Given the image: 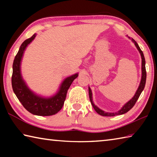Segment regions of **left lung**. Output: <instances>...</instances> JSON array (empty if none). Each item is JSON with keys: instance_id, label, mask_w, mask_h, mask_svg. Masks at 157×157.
Segmentation results:
<instances>
[{"instance_id": "left-lung-1", "label": "left lung", "mask_w": 157, "mask_h": 157, "mask_svg": "<svg viewBox=\"0 0 157 157\" xmlns=\"http://www.w3.org/2000/svg\"><path fill=\"white\" fill-rule=\"evenodd\" d=\"M132 41L134 42L135 46H136V47L137 48V49L139 50V51L140 52V55H141V58H142V78H141V81H140V85L139 86V89H137V91L136 92V94L134 95V96L133 97L132 99L129 101L128 102L126 103V104L123 106V107L122 108L120 111H118V112H116V113H107V112H105V111H103L102 110L100 109L99 108L97 107L96 106H95L94 104V102H93V100H92L91 90L89 87V98H90V101H91V105L93 106V107L94 108V109L95 110V111H96V112L98 114H100V115H101V116H116V115H121V114L127 113V111L131 109L133 107H134V105L136 104V101H137L138 99H139L140 94H141L143 90L144 89V88H145V82H146V75H146L145 60L144 55H143L142 50H140V47L139 46V45H138V44L133 39H132Z\"/></svg>"}]
</instances>
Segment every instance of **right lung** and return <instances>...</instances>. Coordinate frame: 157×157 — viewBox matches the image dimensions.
I'll use <instances>...</instances> for the list:
<instances>
[{"instance_id": "add662e5", "label": "right lung", "mask_w": 157, "mask_h": 157, "mask_svg": "<svg viewBox=\"0 0 157 157\" xmlns=\"http://www.w3.org/2000/svg\"><path fill=\"white\" fill-rule=\"evenodd\" d=\"M35 36L36 34H34L30 38L23 41L15 56L13 62L12 86L18 100L29 112L37 116H52L57 113L62 108L68 89L74 79L78 76V74L76 73L66 78L61 86L59 91L55 96L50 98H43L34 95L28 88L21 78L20 65L24 50Z\"/></svg>"}]
</instances>
